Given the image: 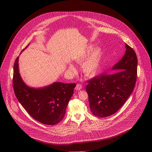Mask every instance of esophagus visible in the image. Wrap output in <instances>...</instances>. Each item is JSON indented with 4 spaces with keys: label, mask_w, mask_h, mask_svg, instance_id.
Listing matches in <instances>:
<instances>
[{
    "label": "esophagus",
    "mask_w": 152,
    "mask_h": 152,
    "mask_svg": "<svg viewBox=\"0 0 152 152\" xmlns=\"http://www.w3.org/2000/svg\"><path fill=\"white\" fill-rule=\"evenodd\" d=\"M81 88H82V86L81 84H77L76 85V87H75V90L80 91V89H81Z\"/></svg>",
    "instance_id": "obj_1"
}]
</instances>
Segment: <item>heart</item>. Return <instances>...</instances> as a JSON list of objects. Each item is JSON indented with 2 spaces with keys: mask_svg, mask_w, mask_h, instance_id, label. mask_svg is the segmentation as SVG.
Segmentation results:
<instances>
[{
  "mask_svg": "<svg viewBox=\"0 0 152 152\" xmlns=\"http://www.w3.org/2000/svg\"><path fill=\"white\" fill-rule=\"evenodd\" d=\"M90 45L85 51L81 52L75 59L76 63L81 64V69L84 73L88 77H94L98 72L100 65L102 56V51L100 48H96ZM69 70L72 73L76 71V68L71 64L68 65Z\"/></svg>",
  "mask_w": 152,
  "mask_h": 152,
  "instance_id": "obj_1",
  "label": "heart"
}]
</instances>
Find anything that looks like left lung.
Returning a JSON list of instances; mask_svg holds the SVG:
<instances>
[{"mask_svg": "<svg viewBox=\"0 0 152 152\" xmlns=\"http://www.w3.org/2000/svg\"><path fill=\"white\" fill-rule=\"evenodd\" d=\"M125 48L123 58L112 68L116 72L88 81L86 91L89 107L94 116L105 117L113 115L133 91L137 79V58L134 51L127 44Z\"/></svg>", "mask_w": 152, "mask_h": 152, "instance_id": "1", "label": "left lung"}]
</instances>
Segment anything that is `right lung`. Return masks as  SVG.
Masks as SVG:
<instances>
[{
    "instance_id": "add662e5",
    "label": "right lung",
    "mask_w": 152,
    "mask_h": 152,
    "mask_svg": "<svg viewBox=\"0 0 152 152\" xmlns=\"http://www.w3.org/2000/svg\"><path fill=\"white\" fill-rule=\"evenodd\" d=\"M18 61L19 56L15 61L13 75V88L18 101L37 121L49 125L59 123L65 115L76 84L55 82L42 88L29 87L22 79Z\"/></svg>"
}]
</instances>
